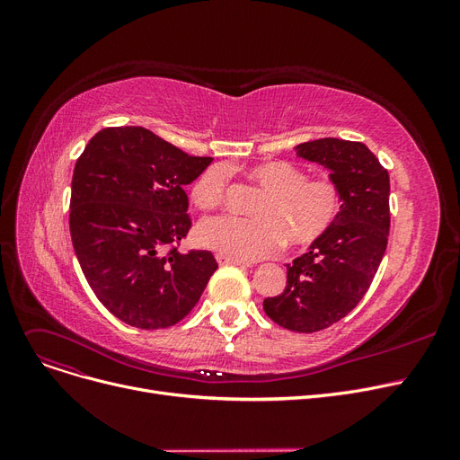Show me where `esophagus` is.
<instances>
[{
	"instance_id": "esophagus-1",
	"label": "esophagus",
	"mask_w": 460,
	"mask_h": 460,
	"mask_svg": "<svg viewBox=\"0 0 460 460\" xmlns=\"http://www.w3.org/2000/svg\"><path fill=\"white\" fill-rule=\"evenodd\" d=\"M216 261H217V264H222V267H226V264H236V267H250L248 262L233 259V257H227V255H224V253H217V255H216Z\"/></svg>"
}]
</instances>
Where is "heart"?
<instances>
[{
  "mask_svg": "<svg viewBox=\"0 0 460 460\" xmlns=\"http://www.w3.org/2000/svg\"><path fill=\"white\" fill-rule=\"evenodd\" d=\"M250 177L264 190L252 220L236 216L205 217L196 240L208 250L238 261H255L274 253L287 240L305 246L319 240L335 222L341 193L330 179L307 181L304 169L288 162H264L250 167ZM227 169L212 165L191 188V201L203 210L226 198Z\"/></svg>",
  "mask_w": 460,
  "mask_h": 460,
  "instance_id": "b5f03b06",
  "label": "heart"
}]
</instances>
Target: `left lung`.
Masks as SVG:
<instances>
[{"label": "left lung", "mask_w": 460, "mask_h": 460, "mask_svg": "<svg viewBox=\"0 0 460 460\" xmlns=\"http://www.w3.org/2000/svg\"><path fill=\"white\" fill-rule=\"evenodd\" d=\"M330 172L341 193L332 227L287 264L283 293L262 302L279 326L313 333L358 305L380 267L390 234V175L359 141L323 137L295 147Z\"/></svg>", "instance_id": "8db88e82"}]
</instances>
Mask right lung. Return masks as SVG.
<instances>
[{"label":"right lung","instance_id":"right-lung-1","mask_svg":"<svg viewBox=\"0 0 460 460\" xmlns=\"http://www.w3.org/2000/svg\"><path fill=\"white\" fill-rule=\"evenodd\" d=\"M210 162L141 127L104 128L85 145L72 175V246L93 293L119 321L167 328L199 302L217 269L214 255L164 250L186 236L184 186Z\"/></svg>","mask_w":460,"mask_h":460}]
</instances>
